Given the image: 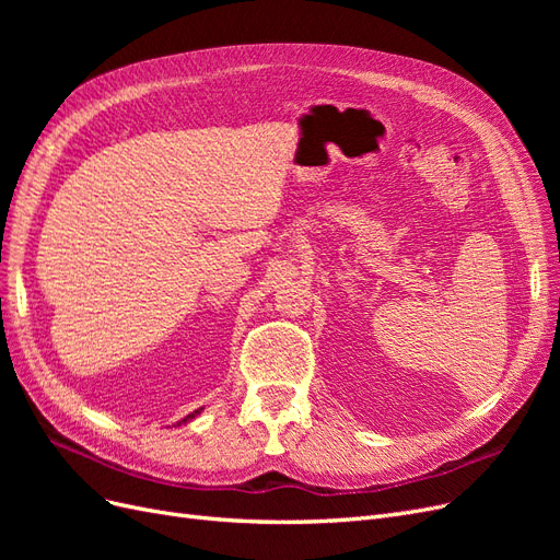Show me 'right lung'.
I'll return each mask as SVG.
<instances>
[{
    "mask_svg": "<svg viewBox=\"0 0 560 560\" xmlns=\"http://www.w3.org/2000/svg\"><path fill=\"white\" fill-rule=\"evenodd\" d=\"M200 411H202V409H198V411H194V413H189V416H186V418H182V420H179V422H177V428H179V425H186V422H191V420H194V418H196V416H198V413H200Z\"/></svg>",
    "mask_w": 560,
    "mask_h": 560,
    "instance_id": "right-lung-1",
    "label": "right lung"
}]
</instances>
